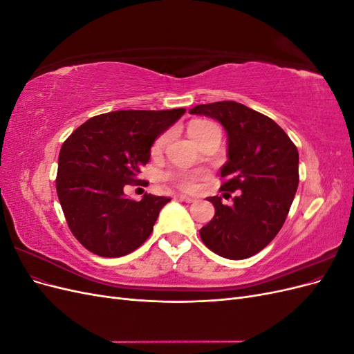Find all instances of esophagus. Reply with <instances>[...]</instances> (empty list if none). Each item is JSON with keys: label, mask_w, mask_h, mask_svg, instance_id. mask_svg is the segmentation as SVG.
<instances>
[{"label": "esophagus", "mask_w": 354, "mask_h": 354, "mask_svg": "<svg viewBox=\"0 0 354 354\" xmlns=\"http://www.w3.org/2000/svg\"><path fill=\"white\" fill-rule=\"evenodd\" d=\"M177 199L183 201V202H187V203L195 202V199H194V198H192V196H186V195H177Z\"/></svg>", "instance_id": "34e87169"}]
</instances>
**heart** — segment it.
<instances>
[{
    "label": "heart",
    "instance_id": "b5f03b06",
    "mask_svg": "<svg viewBox=\"0 0 354 354\" xmlns=\"http://www.w3.org/2000/svg\"><path fill=\"white\" fill-rule=\"evenodd\" d=\"M212 125L214 124L207 122V121H195L189 125V134L192 138H194L196 134H199L203 130H207V128H209ZM167 140H168V134H162L160 137H158L156 142L153 143V147H152L153 152H159L160 149L165 146ZM165 178L173 181V183H176L180 189H185V190L195 189V177L189 173H183V171H176V173L174 171H168V173H165Z\"/></svg>",
    "mask_w": 354,
    "mask_h": 354
}]
</instances>
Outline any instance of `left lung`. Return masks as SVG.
Segmentation results:
<instances>
[{
	"instance_id": "8db88e82",
	"label": "left lung",
	"mask_w": 354,
	"mask_h": 354,
	"mask_svg": "<svg viewBox=\"0 0 354 354\" xmlns=\"http://www.w3.org/2000/svg\"><path fill=\"white\" fill-rule=\"evenodd\" d=\"M189 113L212 118L226 130L220 190H239L232 207L218 196L207 198L216 214L199 230L201 239L224 259H248L273 241L286 220L298 187L297 147L269 116L242 103L198 104Z\"/></svg>"
}]
</instances>
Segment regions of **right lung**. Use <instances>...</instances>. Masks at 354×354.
<instances>
[{"instance_id":"1","label":"right lung","mask_w":354,"mask_h":354,"mask_svg":"<svg viewBox=\"0 0 354 354\" xmlns=\"http://www.w3.org/2000/svg\"><path fill=\"white\" fill-rule=\"evenodd\" d=\"M186 109L116 111L93 116L63 143L56 189L73 236L100 257L137 250L171 199L145 194L128 199L125 185L140 183L138 173L151 159L156 138Z\"/></svg>"}]
</instances>
